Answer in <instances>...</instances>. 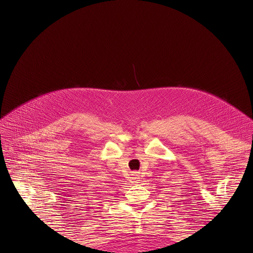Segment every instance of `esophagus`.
Instances as JSON below:
<instances>
[{
    "label": "esophagus",
    "mask_w": 253,
    "mask_h": 253,
    "mask_svg": "<svg viewBox=\"0 0 253 253\" xmlns=\"http://www.w3.org/2000/svg\"><path fill=\"white\" fill-rule=\"evenodd\" d=\"M135 178H136V177H135Z\"/></svg>",
    "instance_id": "obj_1"
}]
</instances>
